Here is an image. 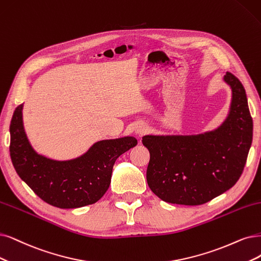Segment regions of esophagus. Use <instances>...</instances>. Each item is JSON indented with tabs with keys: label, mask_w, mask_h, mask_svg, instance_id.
<instances>
[{
	"label": "esophagus",
	"mask_w": 261,
	"mask_h": 261,
	"mask_svg": "<svg viewBox=\"0 0 261 261\" xmlns=\"http://www.w3.org/2000/svg\"><path fill=\"white\" fill-rule=\"evenodd\" d=\"M147 130H148L147 125L144 124V123H140L138 127L136 128V132H137V134H139L140 137H142L143 134H145L147 132Z\"/></svg>",
	"instance_id": "obj_1"
}]
</instances>
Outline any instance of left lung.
<instances>
[{
    "label": "left lung",
    "mask_w": 261,
    "mask_h": 261,
    "mask_svg": "<svg viewBox=\"0 0 261 261\" xmlns=\"http://www.w3.org/2000/svg\"><path fill=\"white\" fill-rule=\"evenodd\" d=\"M224 81L232 90L223 124L197 136H145L150 153L147 184L161 200L200 205L234 186L245 167L253 141V119L245 89L229 72Z\"/></svg>",
    "instance_id": "8db88e82"
}]
</instances>
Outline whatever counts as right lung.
<instances>
[{"label":"right lung","instance_id":"add662e5","mask_svg":"<svg viewBox=\"0 0 261 261\" xmlns=\"http://www.w3.org/2000/svg\"><path fill=\"white\" fill-rule=\"evenodd\" d=\"M22 108L20 104L15 110L9 125L13 166L38 197L56 207L76 208L99 201L110 187L116 159L138 144L133 137L103 140L75 159L47 158L37 153L27 138Z\"/></svg>","mask_w":261,"mask_h":261}]
</instances>
